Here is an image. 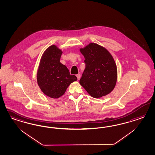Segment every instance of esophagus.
Returning a JSON list of instances; mask_svg holds the SVG:
<instances>
[{
	"label": "esophagus",
	"mask_w": 155,
	"mask_h": 155,
	"mask_svg": "<svg viewBox=\"0 0 155 155\" xmlns=\"http://www.w3.org/2000/svg\"><path fill=\"white\" fill-rule=\"evenodd\" d=\"M77 79L78 80H79L80 79V78H81V75L80 74H77Z\"/></svg>",
	"instance_id": "esophagus-1"
}]
</instances>
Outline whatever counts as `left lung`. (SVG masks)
Listing matches in <instances>:
<instances>
[{
  "label": "left lung",
  "mask_w": 155,
  "mask_h": 155,
  "mask_svg": "<svg viewBox=\"0 0 155 155\" xmlns=\"http://www.w3.org/2000/svg\"><path fill=\"white\" fill-rule=\"evenodd\" d=\"M84 57L86 67L80 84L93 98L110 93L117 81V68L110 53L95 43L80 49Z\"/></svg>",
  "instance_id": "left-lung-1"
}]
</instances>
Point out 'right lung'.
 Returning a JSON list of instances; mask_svg holds the SVG:
<instances>
[{
    "mask_svg": "<svg viewBox=\"0 0 155 155\" xmlns=\"http://www.w3.org/2000/svg\"><path fill=\"white\" fill-rule=\"evenodd\" d=\"M62 53L55 45L48 47L42 54L38 68V85L44 94L52 98H60L71 83L77 80L60 62Z\"/></svg>",
    "mask_w": 155,
    "mask_h": 155,
    "instance_id": "1",
    "label": "right lung"
}]
</instances>
